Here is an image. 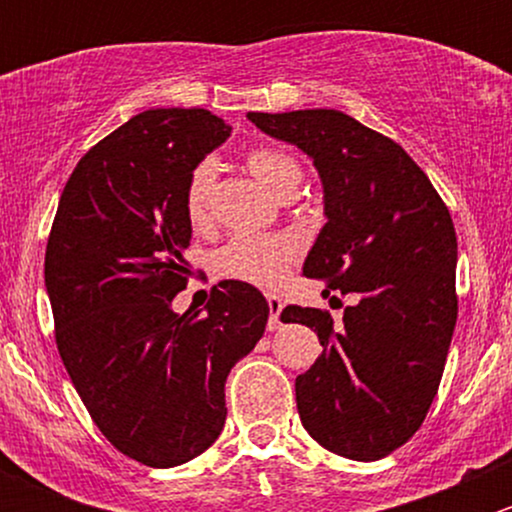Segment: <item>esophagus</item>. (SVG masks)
Listing matches in <instances>:
<instances>
[{
  "label": "esophagus",
  "instance_id": "obj_1",
  "mask_svg": "<svg viewBox=\"0 0 512 512\" xmlns=\"http://www.w3.org/2000/svg\"><path fill=\"white\" fill-rule=\"evenodd\" d=\"M267 307H270V322H267V327H270V332H275V329L282 327L280 314H282V307H285V302H282L280 297H275V294H270V297H267Z\"/></svg>",
  "mask_w": 512,
  "mask_h": 512
}]
</instances>
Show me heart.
I'll return each instance as SVG.
<instances>
[{"instance_id": "obj_1", "label": "heart", "mask_w": 512, "mask_h": 512, "mask_svg": "<svg viewBox=\"0 0 512 512\" xmlns=\"http://www.w3.org/2000/svg\"><path fill=\"white\" fill-rule=\"evenodd\" d=\"M247 168L277 198L294 193L302 183V168L289 153L272 146H257L245 153ZM215 163L200 160L190 170L183 190L185 218L193 227L208 225L210 203H213ZM299 257V245L289 235H240L230 237L215 255V270L225 280L245 282L255 287H277L285 282L289 267Z\"/></svg>"}]
</instances>
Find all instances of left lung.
I'll return each mask as SVG.
<instances>
[{"label": "left lung", "mask_w": 512, "mask_h": 512, "mask_svg": "<svg viewBox=\"0 0 512 512\" xmlns=\"http://www.w3.org/2000/svg\"><path fill=\"white\" fill-rule=\"evenodd\" d=\"M267 136L302 148L324 185L327 225L304 277L354 294L332 314L285 307L314 329L322 356L294 381L309 436L354 461H379L421 428L436 399L458 317L451 213L416 160L334 108L247 113Z\"/></svg>", "instance_id": "8db88e82"}]
</instances>
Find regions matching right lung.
<instances>
[{"instance_id":"add662e5","label":"right lung","mask_w":512,"mask_h":512,"mask_svg":"<svg viewBox=\"0 0 512 512\" xmlns=\"http://www.w3.org/2000/svg\"><path fill=\"white\" fill-rule=\"evenodd\" d=\"M230 126L205 108H151L98 141L61 193L44 257L61 361L113 448L151 468L200 456L225 426V381L265 334L260 289L225 280L205 312L188 285L190 170Z\"/></svg>"}]
</instances>
